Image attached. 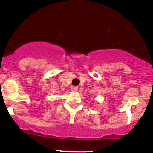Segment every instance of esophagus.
Listing matches in <instances>:
<instances>
[{
    "instance_id": "34e87169",
    "label": "esophagus",
    "mask_w": 153,
    "mask_h": 153,
    "mask_svg": "<svg viewBox=\"0 0 153 153\" xmlns=\"http://www.w3.org/2000/svg\"><path fill=\"white\" fill-rule=\"evenodd\" d=\"M71 90L73 91H77L78 90V86H72Z\"/></svg>"
}]
</instances>
